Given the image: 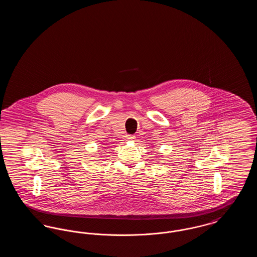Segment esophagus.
<instances>
[{
	"instance_id": "1",
	"label": "esophagus",
	"mask_w": 257,
	"mask_h": 257,
	"mask_svg": "<svg viewBox=\"0 0 257 257\" xmlns=\"http://www.w3.org/2000/svg\"><path fill=\"white\" fill-rule=\"evenodd\" d=\"M135 137L134 136H132V135H127V136H126V140H127V141H133Z\"/></svg>"
}]
</instances>
